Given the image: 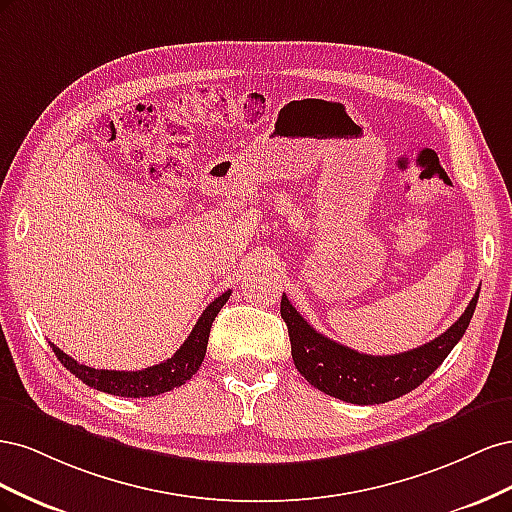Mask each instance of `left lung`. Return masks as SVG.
<instances>
[{
	"instance_id": "8db88e82",
	"label": "left lung",
	"mask_w": 512,
	"mask_h": 512,
	"mask_svg": "<svg viewBox=\"0 0 512 512\" xmlns=\"http://www.w3.org/2000/svg\"><path fill=\"white\" fill-rule=\"evenodd\" d=\"M478 292L480 290H476L466 312L440 337L414 350L389 356L356 352L314 331V327H309L307 320L292 307L286 294H282L280 312L288 327L292 361L299 374L318 391L335 399L359 406H374L414 391L442 365L468 329Z\"/></svg>"
}]
</instances>
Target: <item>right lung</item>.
Returning a JSON list of instances; mask_svg holds the SVG:
<instances>
[{
  "label": "right lung",
  "instance_id": "right-lung-1",
  "mask_svg": "<svg viewBox=\"0 0 512 512\" xmlns=\"http://www.w3.org/2000/svg\"><path fill=\"white\" fill-rule=\"evenodd\" d=\"M230 297V290L222 292L218 299H213L209 307L203 312V316L198 318L194 324L192 333L188 339L181 344V348L166 359L160 365L145 367L138 371H111V369H94L76 363L72 356H68L64 350H59L55 344H51L53 352L57 359L61 361L66 369H70V374H74L79 380H83L91 389H98L108 395H119V397H156L166 391H173L177 386L188 382L203 363L205 352H207V342H209V333H211V324L215 316L220 314V309Z\"/></svg>",
  "mask_w": 512,
  "mask_h": 512
}]
</instances>
